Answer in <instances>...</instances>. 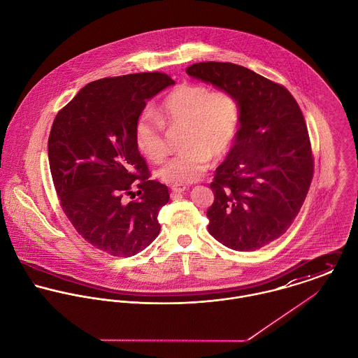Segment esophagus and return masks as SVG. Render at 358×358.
Instances as JSON below:
<instances>
[{
  "label": "esophagus",
  "instance_id": "34e87169",
  "mask_svg": "<svg viewBox=\"0 0 358 358\" xmlns=\"http://www.w3.org/2000/svg\"><path fill=\"white\" fill-rule=\"evenodd\" d=\"M187 187L186 186H171V192L173 194H179V193H183Z\"/></svg>",
  "mask_w": 358,
  "mask_h": 358
}]
</instances>
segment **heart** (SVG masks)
<instances>
[{
	"label": "heart",
	"mask_w": 358,
	"mask_h": 358,
	"mask_svg": "<svg viewBox=\"0 0 358 358\" xmlns=\"http://www.w3.org/2000/svg\"><path fill=\"white\" fill-rule=\"evenodd\" d=\"M165 125H185L182 153L173 155L159 171L158 178L172 186H185L201 178L210 155L226 153L234 142L241 108L236 96L227 91H210L205 85H180L165 96L159 107ZM138 149L154 162L168 153L162 124L152 113H143L135 124Z\"/></svg>",
	"instance_id": "1"
}]
</instances>
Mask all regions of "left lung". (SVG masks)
Segmentation results:
<instances>
[{"label":"left lung","instance_id":"left-lung-1","mask_svg":"<svg viewBox=\"0 0 358 358\" xmlns=\"http://www.w3.org/2000/svg\"><path fill=\"white\" fill-rule=\"evenodd\" d=\"M186 73L236 96L241 121L234 145L210 183L208 231L234 251H255L287 231L306 199L313 155L294 96L234 63L203 62Z\"/></svg>","mask_w":358,"mask_h":358}]
</instances>
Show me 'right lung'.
<instances>
[{
  "label": "right lung",
  "instance_id": "add662e5",
  "mask_svg": "<svg viewBox=\"0 0 358 358\" xmlns=\"http://www.w3.org/2000/svg\"><path fill=\"white\" fill-rule=\"evenodd\" d=\"M175 81L162 73L103 78L85 85L52 124L48 158L62 209L90 244L113 256L136 255L159 233L168 187L150 180L135 142L146 103ZM132 185L140 199L125 203Z\"/></svg>",
  "mask_w": 358,
  "mask_h": 358
}]
</instances>
